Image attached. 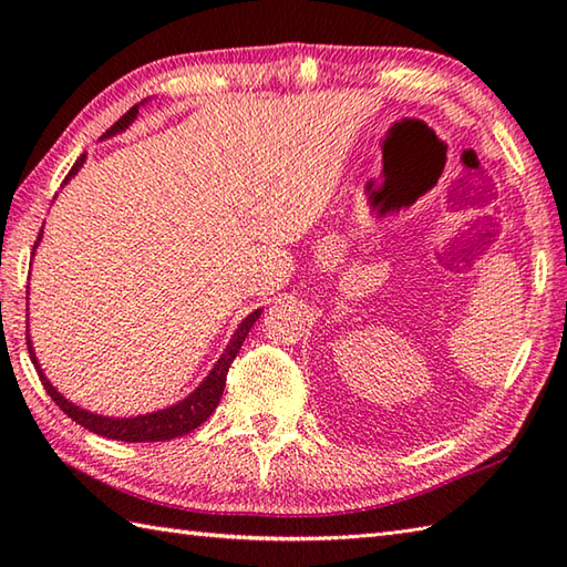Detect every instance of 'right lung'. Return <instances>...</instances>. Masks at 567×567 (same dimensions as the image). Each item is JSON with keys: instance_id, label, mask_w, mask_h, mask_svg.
Wrapping results in <instances>:
<instances>
[{"instance_id": "1", "label": "right lung", "mask_w": 567, "mask_h": 567, "mask_svg": "<svg viewBox=\"0 0 567 567\" xmlns=\"http://www.w3.org/2000/svg\"><path fill=\"white\" fill-rule=\"evenodd\" d=\"M138 114V106H131V110L118 118V122L106 131L104 136H112L116 134V131L126 128L131 122H134ZM84 163V155H80V158L75 161V165L70 167L68 177L63 179V183H68V179L75 175L80 171V165ZM39 240H41V234H39ZM35 240V244H39ZM35 250V246H33ZM260 317V309L252 311L250 317H246L244 321H240V327L236 329L234 339L228 341L224 355L216 360L214 370L207 375V380H204L199 388L192 392L187 400L177 402L175 406L171 409H161V412H153V414H146V416H134V419H106V416H100V414H92V412H84V409L70 404L63 394H58V390L53 388L51 382L45 380V375L39 368V360H35V353L31 348V341L29 343V353H31V360L35 370H39V378L43 382L45 392L51 394V400L63 409V412L75 421V424L90 429L97 433V436H104V439H114V441H124V443H151V441H171V439H177V436H185V433L195 431L197 426H202L204 421H207L212 416V412L216 409V404H219L221 394H224V388H226V375H228V368H231L234 358L238 355L240 346H244L246 336L250 331L252 323H256V319Z\"/></svg>"}]
</instances>
